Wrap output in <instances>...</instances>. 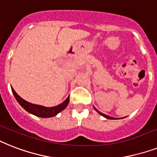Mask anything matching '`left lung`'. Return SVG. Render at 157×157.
<instances>
[{
	"instance_id": "obj_1",
	"label": "left lung",
	"mask_w": 157,
	"mask_h": 157,
	"mask_svg": "<svg viewBox=\"0 0 157 157\" xmlns=\"http://www.w3.org/2000/svg\"><path fill=\"white\" fill-rule=\"evenodd\" d=\"M94 109H95V110H96V111L98 112V113L99 114H101V115L103 116V117H105V118H108V119H116V118H112V117H110V116H108V115H106V114H102V113H101V112L98 111V109H97L95 107H94Z\"/></svg>"
}]
</instances>
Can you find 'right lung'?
<instances>
[{
    "label": "right lung",
    "instance_id": "add662e5",
    "mask_svg": "<svg viewBox=\"0 0 157 157\" xmlns=\"http://www.w3.org/2000/svg\"><path fill=\"white\" fill-rule=\"evenodd\" d=\"M12 89V92L13 95H14L15 98L19 103V105H21V107L25 109L26 111L29 112L30 114H32L37 117H40V118H51V117H54L56 114H58L59 112L65 109L67 105L69 103V97H67L64 101L56 105V106H53V107H46L43 105H36V104H32V103L28 102L25 100L22 99L21 97L19 96L18 94H17L14 90Z\"/></svg>",
    "mask_w": 157,
    "mask_h": 157
}]
</instances>
